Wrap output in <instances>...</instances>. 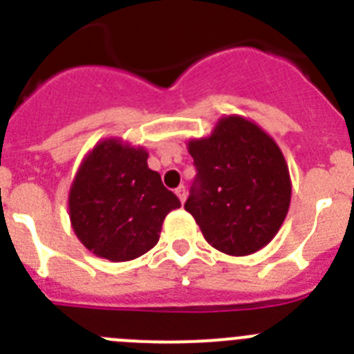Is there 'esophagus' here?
<instances>
[{"label":"esophagus","mask_w":354,"mask_h":354,"mask_svg":"<svg viewBox=\"0 0 354 354\" xmlns=\"http://www.w3.org/2000/svg\"><path fill=\"white\" fill-rule=\"evenodd\" d=\"M175 193H177V196H179V200L180 202H186V196H187V192H186V187L184 186H179L177 187V189H175Z\"/></svg>","instance_id":"34e87169"}]
</instances>
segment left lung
Masks as SVG:
<instances>
[{
  "label": "left lung",
  "mask_w": 354,
  "mask_h": 354,
  "mask_svg": "<svg viewBox=\"0 0 354 354\" xmlns=\"http://www.w3.org/2000/svg\"><path fill=\"white\" fill-rule=\"evenodd\" d=\"M196 167L184 204L218 252L246 257L278 234L289 212V167L278 143L241 115H223L211 134L187 140Z\"/></svg>",
  "instance_id": "8db88e82"
}]
</instances>
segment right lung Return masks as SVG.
<instances>
[{
	"instance_id": "right-lung-1",
	"label": "right lung",
	"mask_w": 354,
	"mask_h": 354,
	"mask_svg": "<svg viewBox=\"0 0 354 354\" xmlns=\"http://www.w3.org/2000/svg\"><path fill=\"white\" fill-rule=\"evenodd\" d=\"M147 159L145 147L109 136L81 161L68 189V218L81 245L95 257L138 259L158 245L168 212L180 207Z\"/></svg>"
}]
</instances>
